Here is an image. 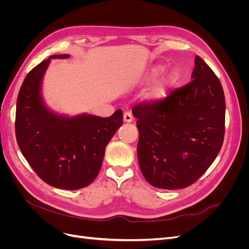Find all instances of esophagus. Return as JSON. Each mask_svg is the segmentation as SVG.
Returning <instances> with one entry per match:
<instances>
[{"mask_svg": "<svg viewBox=\"0 0 249 249\" xmlns=\"http://www.w3.org/2000/svg\"><path fill=\"white\" fill-rule=\"evenodd\" d=\"M124 120L125 123H131L133 120V115L131 112H124Z\"/></svg>", "mask_w": 249, "mask_h": 249, "instance_id": "34e87169", "label": "esophagus"}]
</instances>
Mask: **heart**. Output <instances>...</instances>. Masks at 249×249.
<instances>
[{
    "label": "heart",
    "mask_w": 249,
    "mask_h": 249,
    "mask_svg": "<svg viewBox=\"0 0 249 249\" xmlns=\"http://www.w3.org/2000/svg\"><path fill=\"white\" fill-rule=\"evenodd\" d=\"M163 67L162 66H158L153 71V76H158V74L161 73L163 71ZM177 81V73L176 72H171L166 77V79H164L162 82H160L152 91V96L155 97V99H160V97L165 96L167 92V89L169 86L172 84H175Z\"/></svg>",
    "instance_id": "b5f03b06"
}]
</instances>
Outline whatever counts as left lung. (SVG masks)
Segmentation results:
<instances>
[{"label": "left lung", "mask_w": 249, "mask_h": 249, "mask_svg": "<svg viewBox=\"0 0 249 249\" xmlns=\"http://www.w3.org/2000/svg\"><path fill=\"white\" fill-rule=\"evenodd\" d=\"M192 80L164 99L134 106L143 177L157 188L192 185L219 154L225 131L221 83L211 67L195 57Z\"/></svg>", "instance_id": "1"}]
</instances>
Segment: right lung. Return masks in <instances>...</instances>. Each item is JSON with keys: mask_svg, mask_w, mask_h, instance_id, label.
<instances>
[{"mask_svg": "<svg viewBox=\"0 0 249 249\" xmlns=\"http://www.w3.org/2000/svg\"><path fill=\"white\" fill-rule=\"evenodd\" d=\"M50 61V58L43 60L22 82L17 102V141L22 156L44 183L77 190L91 184L99 175L105 148L124 123L123 111L106 118L55 115L40 96L42 76Z\"/></svg>", "mask_w": 249, "mask_h": 249, "instance_id": "1", "label": "right lung"}]
</instances>
